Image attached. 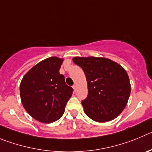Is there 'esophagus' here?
<instances>
[{
  "instance_id": "1",
  "label": "esophagus",
  "mask_w": 152,
  "mask_h": 152,
  "mask_svg": "<svg viewBox=\"0 0 152 152\" xmlns=\"http://www.w3.org/2000/svg\"><path fill=\"white\" fill-rule=\"evenodd\" d=\"M73 90H74L75 91H76V90H77V86H76V84L73 85Z\"/></svg>"
}]
</instances>
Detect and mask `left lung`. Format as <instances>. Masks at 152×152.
Instances as JSON below:
<instances>
[{"mask_svg": "<svg viewBox=\"0 0 152 152\" xmlns=\"http://www.w3.org/2000/svg\"><path fill=\"white\" fill-rule=\"evenodd\" d=\"M73 61L83 69L87 80L88 96L82 102L86 115L100 123L118 117L130 95V82L125 69L104 57H76Z\"/></svg>", "mask_w": 152, "mask_h": 152, "instance_id": "left-lung-1", "label": "left lung"}]
</instances>
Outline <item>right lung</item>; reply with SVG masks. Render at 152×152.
Segmentation results:
<instances>
[{
  "label": "right lung",
  "instance_id": "add662e5",
  "mask_svg": "<svg viewBox=\"0 0 152 152\" xmlns=\"http://www.w3.org/2000/svg\"><path fill=\"white\" fill-rule=\"evenodd\" d=\"M64 59L48 57L31 68L20 83L23 107L36 120L50 124L61 118L73 89L59 70Z\"/></svg>",
  "mask_w": 152,
  "mask_h": 152
}]
</instances>
